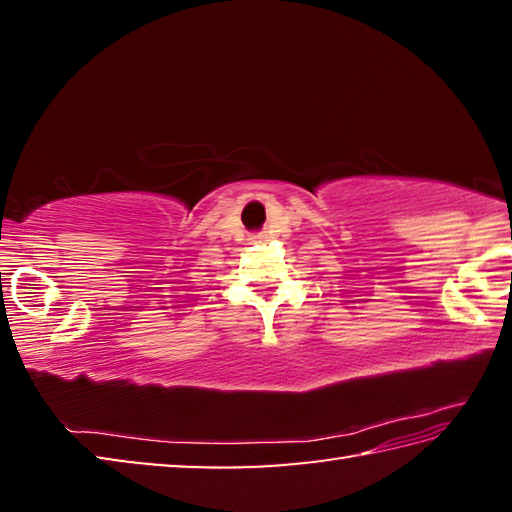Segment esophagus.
I'll return each instance as SVG.
<instances>
[{
    "label": "esophagus",
    "mask_w": 512,
    "mask_h": 512,
    "mask_svg": "<svg viewBox=\"0 0 512 512\" xmlns=\"http://www.w3.org/2000/svg\"><path fill=\"white\" fill-rule=\"evenodd\" d=\"M253 241H266V235H264V232H255Z\"/></svg>",
    "instance_id": "34e87169"
}]
</instances>
